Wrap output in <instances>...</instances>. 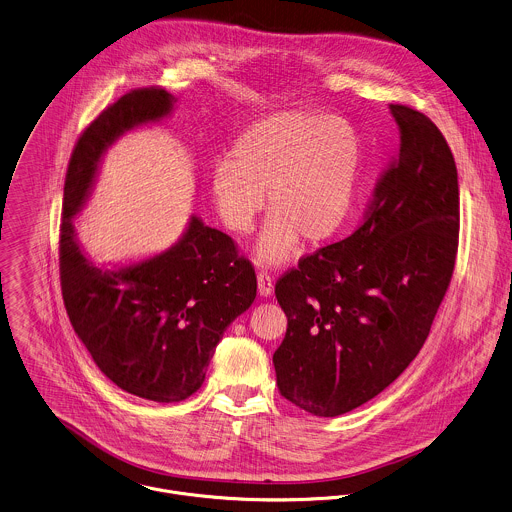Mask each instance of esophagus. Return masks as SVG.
Returning a JSON list of instances; mask_svg holds the SVG:
<instances>
[{"mask_svg": "<svg viewBox=\"0 0 512 512\" xmlns=\"http://www.w3.org/2000/svg\"><path fill=\"white\" fill-rule=\"evenodd\" d=\"M257 287H259V295L261 297H271L273 295V279L267 275V273H259L257 275Z\"/></svg>", "mask_w": 512, "mask_h": 512, "instance_id": "esophagus-1", "label": "esophagus"}]
</instances>
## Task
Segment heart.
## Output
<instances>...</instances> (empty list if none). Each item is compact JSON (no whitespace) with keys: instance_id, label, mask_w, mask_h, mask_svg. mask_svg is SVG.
<instances>
[{"instance_id":"heart-1","label":"heart","mask_w":512,"mask_h":512,"mask_svg":"<svg viewBox=\"0 0 512 512\" xmlns=\"http://www.w3.org/2000/svg\"><path fill=\"white\" fill-rule=\"evenodd\" d=\"M362 166L364 146L346 118L283 110L235 140L231 160L213 166L209 192L223 225L237 235L251 233L269 205L271 219L255 259L279 267L297 255L303 239L324 245L348 227L358 205Z\"/></svg>"}]
</instances>
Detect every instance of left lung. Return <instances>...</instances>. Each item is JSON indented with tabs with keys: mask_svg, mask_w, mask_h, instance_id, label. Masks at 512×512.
Returning a JSON list of instances; mask_svg holds the SVG:
<instances>
[{
	"mask_svg": "<svg viewBox=\"0 0 512 512\" xmlns=\"http://www.w3.org/2000/svg\"><path fill=\"white\" fill-rule=\"evenodd\" d=\"M400 150L366 221L301 259L275 287L287 334L277 386L318 417L352 411L386 390L421 350L449 287L459 237V182L439 128L390 104Z\"/></svg>",
	"mask_w": 512,
	"mask_h": 512,
	"instance_id": "left-lung-1",
	"label": "left lung"
}]
</instances>
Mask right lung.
<instances>
[{
  "instance_id": "1",
  "label": "right lung",
  "mask_w": 512,
  "mask_h": 512,
  "mask_svg": "<svg viewBox=\"0 0 512 512\" xmlns=\"http://www.w3.org/2000/svg\"><path fill=\"white\" fill-rule=\"evenodd\" d=\"M164 89L124 95L83 132L65 180L61 289L71 324L104 376L120 390L160 404L202 388L227 326L253 305L257 277L235 243L190 215L182 237L162 253L97 265L75 227L106 150L126 132L168 118Z\"/></svg>"
}]
</instances>
